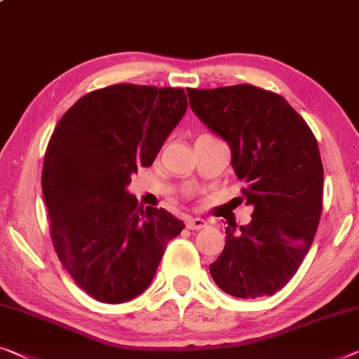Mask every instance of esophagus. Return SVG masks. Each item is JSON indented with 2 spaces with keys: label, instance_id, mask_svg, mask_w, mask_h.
<instances>
[{
  "label": "esophagus",
  "instance_id": "34e87169",
  "mask_svg": "<svg viewBox=\"0 0 359 359\" xmlns=\"http://www.w3.org/2000/svg\"><path fill=\"white\" fill-rule=\"evenodd\" d=\"M185 226L187 229H190V231H200V229L208 227V222L203 217H190L187 219Z\"/></svg>",
  "mask_w": 359,
  "mask_h": 359
}]
</instances>
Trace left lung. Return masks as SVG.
I'll list each match as a JSON object with an SVG mask.
<instances>
[{
    "instance_id": "1",
    "label": "left lung",
    "mask_w": 359,
    "mask_h": 359,
    "mask_svg": "<svg viewBox=\"0 0 359 359\" xmlns=\"http://www.w3.org/2000/svg\"><path fill=\"white\" fill-rule=\"evenodd\" d=\"M190 108L227 142L247 205V226L226 229L210 266L219 288L237 298L271 297L287 285L311 247L323 211L318 142L285 98L253 85L189 88Z\"/></svg>"
}]
</instances>
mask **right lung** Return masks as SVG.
<instances>
[{"mask_svg": "<svg viewBox=\"0 0 359 359\" xmlns=\"http://www.w3.org/2000/svg\"><path fill=\"white\" fill-rule=\"evenodd\" d=\"M182 88L121 83L85 95L61 117L45 153L41 189L51 240L80 288L126 303L151 283L184 222L138 205L130 175L151 165L187 111Z\"/></svg>", "mask_w": 359, "mask_h": 359, "instance_id": "1", "label": "right lung"}]
</instances>
